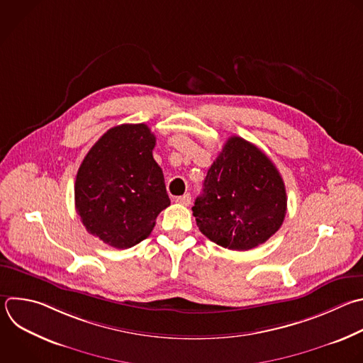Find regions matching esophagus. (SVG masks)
Here are the masks:
<instances>
[{"label":"esophagus","instance_id":"obj_1","mask_svg":"<svg viewBox=\"0 0 363 363\" xmlns=\"http://www.w3.org/2000/svg\"><path fill=\"white\" fill-rule=\"evenodd\" d=\"M175 202L186 206V205L191 203V195H189V194H185V195H182V196H177V198H175Z\"/></svg>","mask_w":363,"mask_h":363}]
</instances>
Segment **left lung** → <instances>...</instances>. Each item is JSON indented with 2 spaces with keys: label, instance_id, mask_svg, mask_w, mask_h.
<instances>
[{
  "label": "left lung",
  "instance_id": "left-lung-1",
  "mask_svg": "<svg viewBox=\"0 0 363 363\" xmlns=\"http://www.w3.org/2000/svg\"><path fill=\"white\" fill-rule=\"evenodd\" d=\"M286 189L274 162L254 144L230 137L208 169L192 206L199 230L230 251H250L281 228Z\"/></svg>",
  "mask_w": 363,
  "mask_h": 363
}]
</instances>
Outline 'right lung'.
<instances>
[{
    "label": "right lung",
    "instance_id": "obj_1",
    "mask_svg": "<svg viewBox=\"0 0 363 363\" xmlns=\"http://www.w3.org/2000/svg\"><path fill=\"white\" fill-rule=\"evenodd\" d=\"M155 141L145 124L113 127L94 144L77 172L75 209L88 233L109 247L140 244L171 203L152 157Z\"/></svg>",
    "mask_w": 363,
    "mask_h": 363
}]
</instances>
